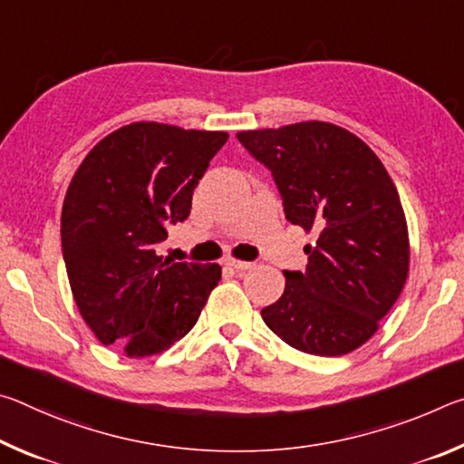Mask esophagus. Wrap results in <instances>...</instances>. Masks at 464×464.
Returning a JSON list of instances; mask_svg holds the SVG:
<instances>
[{"label": "esophagus", "mask_w": 464, "mask_h": 464, "mask_svg": "<svg viewBox=\"0 0 464 464\" xmlns=\"http://www.w3.org/2000/svg\"><path fill=\"white\" fill-rule=\"evenodd\" d=\"M227 268H231L235 272H246L254 268V262H241V260H227L225 262Z\"/></svg>", "instance_id": "obj_1"}]
</instances>
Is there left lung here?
Returning a JSON list of instances; mask_svg holds the SVG:
<instances>
[{
  "label": "left lung",
  "instance_id": "8db88e82",
  "mask_svg": "<svg viewBox=\"0 0 464 464\" xmlns=\"http://www.w3.org/2000/svg\"><path fill=\"white\" fill-rule=\"evenodd\" d=\"M270 169L286 221L317 235L304 272L285 270V293L262 309L282 342L342 356L372 337L401 295L410 239L397 188L364 140L329 122L237 132Z\"/></svg>",
  "mask_w": 464,
  "mask_h": 464
}]
</instances>
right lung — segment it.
<instances>
[{
	"label": "right lung",
	"mask_w": 464,
	"mask_h": 464,
	"mask_svg": "<svg viewBox=\"0 0 464 464\" xmlns=\"http://www.w3.org/2000/svg\"><path fill=\"white\" fill-rule=\"evenodd\" d=\"M229 135L132 122L92 149L67 188L61 243L82 317L130 358L190 332L221 280L218 264L161 260L157 246L192 208V194Z\"/></svg>",
	"instance_id": "obj_1"
}]
</instances>
